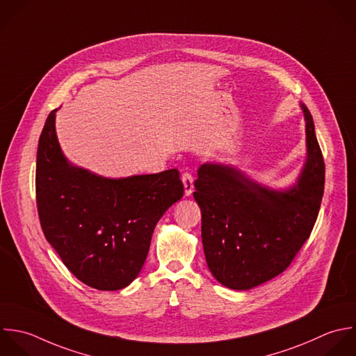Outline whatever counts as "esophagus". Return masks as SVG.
<instances>
[{
	"mask_svg": "<svg viewBox=\"0 0 356 356\" xmlns=\"http://www.w3.org/2000/svg\"><path fill=\"white\" fill-rule=\"evenodd\" d=\"M181 180H183V186H184V194L187 197L193 194V188H194V177H193V175L186 172V173H183Z\"/></svg>",
	"mask_w": 356,
	"mask_h": 356,
	"instance_id": "obj_1",
	"label": "esophagus"
}]
</instances>
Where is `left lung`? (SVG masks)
<instances>
[{
    "label": "left lung",
    "mask_w": 356,
    "mask_h": 356,
    "mask_svg": "<svg viewBox=\"0 0 356 356\" xmlns=\"http://www.w3.org/2000/svg\"><path fill=\"white\" fill-rule=\"evenodd\" d=\"M305 116L307 162L296 186L264 187L222 163L198 169L193 193L202 213V245L213 277L232 290H250L283 273L315 226L325 161L309 109Z\"/></svg>",
    "instance_id": "left-lung-1"
}]
</instances>
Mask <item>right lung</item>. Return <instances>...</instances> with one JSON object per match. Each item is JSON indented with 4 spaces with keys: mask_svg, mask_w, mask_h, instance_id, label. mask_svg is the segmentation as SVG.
Masks as SVG:
<instances>
[{
    "mask_svg": "<svg viewBox=\"0 0 356 356\" xmlns=\"http://www.w3.org/2000/svg\"><path fill=\"white\" fill-rule=\"evenodd\" d=\"M54 109L38 140L35 200L42 233L84 284L115 291L140 273L158 220L183 197L177 169L108 179L73 166L55 133Z\"/></svg>",
    "mask_w": 356,
    "mask_h": 356,
    "instance_id": "right-lung-1",
    "label": "right lung"
}]
</instances>
